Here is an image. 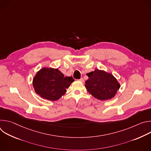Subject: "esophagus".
Instances as JSON below:
<instances>
[{"label": "esophagus", "mask_w": 151, "mask_h": 151, "mask_svg": "<svg viewBox=\"0 0 151 151\" xmlns=\"http://www.w3.org/2000/svg\"><path fill=\"white\" fill-rule=\"evenodd\" d=\"M78 81H80V82H84V79H83V78H81V79H79Z\"/></svg>", "instance_id": "esophagus-1"}]
</instances>
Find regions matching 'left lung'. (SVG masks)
<instances>
[{
	"mask_svg": "<svg viewBox=\"0 0 151 151\" xmlns=\"http://www.w3.org/2000/svg\"><path fill=\"white\" fill-rule=\"evenodd\" d=\"M87 75L88 79L85 82V87L90 94L98 100L111 99L120 88V83L111 73L96 69Z\"/></svg>",
	"mask_w": 151,
	"mask_h": 151,
	"instance_id": "left-lung-1",
	"label": "left lung"
}]
</instances>
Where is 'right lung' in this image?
<instances>
[{
  "label": "right lung",
  "mask_w": 151,
  "mask_h": 151,
  "mask_svg": "<svg viewBox=\"0 0 151 151\" xmlns=\"http://www.w3.org/2000/svg\"><path fill=\"white\" fill-rule=\"evenodd\" d=\"M73 81L72 76H64L57 68L45 67L34 76L33 85L35 92L42 98L56 101L66 93Z\"/></svg>",
  "instance_id": "obj_1"
}]
</instances>
